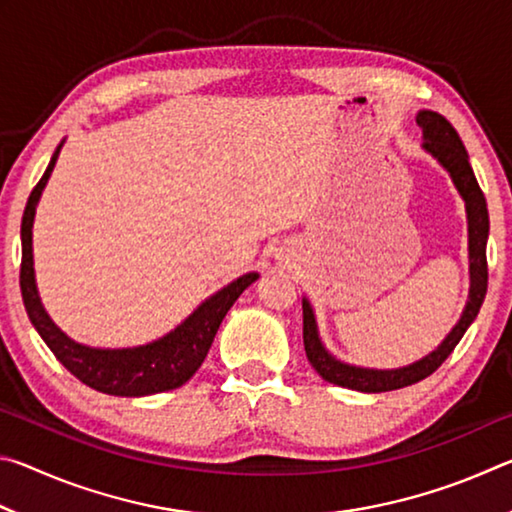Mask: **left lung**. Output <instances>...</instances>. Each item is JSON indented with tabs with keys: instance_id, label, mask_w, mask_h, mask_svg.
<instances>
[{
	"instance_id": "obj_1",
	"label": "left lung",
	"mask_w": 512,
	"mask_h": 512,
	"mask_svg": "<svg viewBox=\"0 0 512 512\" xmlns=\"http://www.w3.org/2000/svg\"><path fill=\"white\" fill-rule=\"evenodd\" d=\"M418 126L422 128V149L431 153L452 176L458 194L465 201L467 212V235H470V298L463 309V316L454 325L452 332L445 336V341L438 345L436 350L420 361L411 363V366L395 368V370H375V368H359L343 363L332 357L325 350L323 341L318 336V325L314 309H311L309 300L302 298V339H305V352L307 359L320 377L329 384L352 388V391L361 393H386L397 391V388L418 384L420 379L429 377L436 372L443 361L454 352L458 341L463 339L467 327L474 323L476 314L483 305L485 291H488V259H485V244H488V205H485V196L481 192L479 183H476L474 171L467 160V151L461 142V137L454 131L449 121L433 110H420Z\"/></svg>"
}]
</instances>
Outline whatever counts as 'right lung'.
I'll return each instance as SVG.
<instances>
[{
    "mask_svg": "<svg viewBox=\"0 0 512 512\" xmlns=\"http://www.w3.org/2000/svg\"><path fill=\"white\" fill-rule=\"evenodd\" d=\"M60 146H63V142L58 144V149L51 155V162L47 171L42 173L40 183L33 187L22 216L20 289L29 320L38 329L42 341L49 345V350L56 354V359L76 379L83 381L85 386L94 388V391L117 397H142L173 391V388L183 386L185 381L192 379L194 372L201 368L221 320L228 314V309L235 305V300L241 293L257 280L259 273H246L237 277L228 287H223L214 296L201 302L198 309H194V314L185 318L173 332L153 343L140 345V348L101 350L72 341L65 332H60V327L54 325V320L49 318L45 307H42L36 287V271H33L31 246V228L33 216H36V205L51 171H54Z\"/></svg>",
    "mask_w": 512,
    "mask_h": 512,
    "instance_id": "right-lung-1",
    "label": "right lung"
}]
</instances>
